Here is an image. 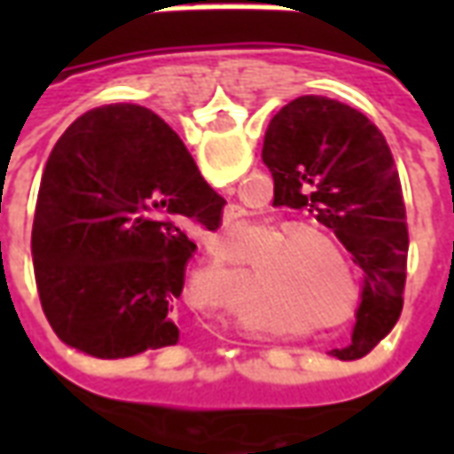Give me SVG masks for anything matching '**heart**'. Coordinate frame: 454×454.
<instances>
[{
	"label": "heart",
	"instance_id": "1",
	"mask_svg": "<svg viewBox=\"0 0 454 454\" xmlns=\"http://www.w3.org/2000/svg\"><path fill=\"white\" fill-rule=\"evenodd\" d=\"M260 231L270 240L250 272L267 301L294 311L311 328L348 324L360 304V282L340 240L316 226L286 231L267 223Z\"/></svg>",
	"mask_w": 454,
	"mask_h": 454
}]
</instances>
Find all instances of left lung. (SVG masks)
Instances as JSON below:
<instances>
[{"label":"left lung","instance_id":"1","mask_svg":"<svg viewBox=\"0 0 454 454\" xmlns=\"http://www.w3.org/2000/svg\"><path fill=\"white\" fill-rule=\"evenodd\" d=\"M262 162L275 204L309 208L364 270L352 342L340 360L364 357L399 321L409 228L399 172L380 129L348 104L296 97L267 126Z\"/></svg>","mask_w":454,"mask_h":454}]
</instances>
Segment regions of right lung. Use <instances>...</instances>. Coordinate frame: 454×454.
<instances>
[{
    "mask_svg": "<svg viewBox=\"0 0 454 454\" xmlns=\"http://www.w3.org/2000/svg\"><path fill=\"white\" fill-rule=\"evenodd\" d=\"M223 204L158 114L138 104L82 114L45 162L31 233L55 335L99 360L175 345V304L197 250L179 223L216 231Z\"/></svg>",
    "mask_w": 454,
    "mask_h": 454,
    "instance_id": "obj_1",
    "label": "right lung"
}]
</instances>
